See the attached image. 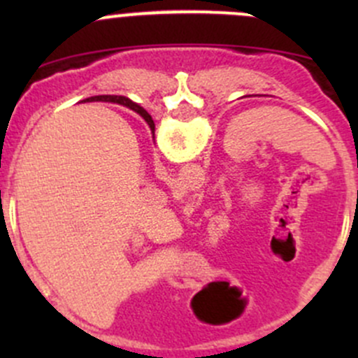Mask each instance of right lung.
<instances>
[{
  "instance_id": "obj_1",
  "label": "right lung",
  "mask_w": 358,
  "mask_h": 358,
  "mask_svg": "<svg viewBox=\"0 0 358 358\" xmlns=\"http://www.w3.org/2000/svg\"><path fill=\"white\" fill-rule=\"evenodd\" d=\"M90 100H92V102H114V103H121V106L128 107V109L135 110L136 114L142 115V117L145 119L147 124H149V128H150V131H152V135H154V131H156V124H154V121H152V117H150L149 112L143 109V107L136 106V103L131 102V100H129V99H124V96H117V95H99V96H92V99H90Z\"/></svg>"
}]
</instances>
